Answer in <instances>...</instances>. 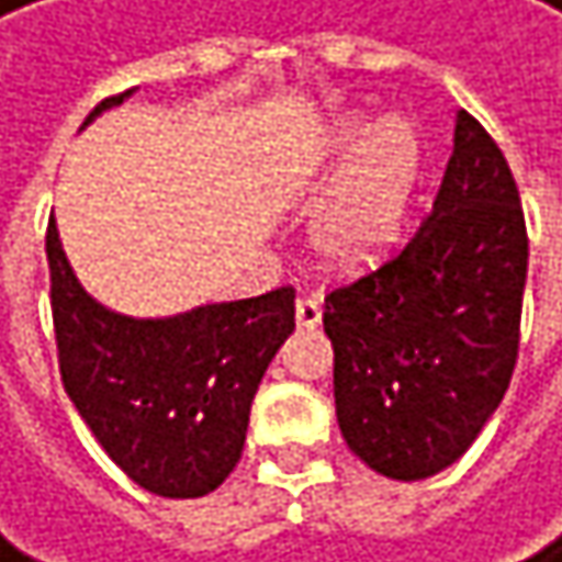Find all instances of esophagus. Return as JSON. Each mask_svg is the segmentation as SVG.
<instances>
[{
    "instance_id": "esophagus-1",
    "label": "esophagus",
    "mask_w": 562,
    "mask_h": 562,
    "mask_svg": "<svg viewBox=\"0 0 562 562\" xmlns=\"http://www.w3.org/2000/svg\"><path fill=\"white\" fill-rule=\"evenodd\" d=\"M294 322H297V328H318L322 325V304L315 297H297Z\"/></svg>"
}]
</instances>
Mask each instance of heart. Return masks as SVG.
Returning <instances> with one entry per match:
<instances>
[{
    "label": "heart",
    "instance_id": "b5f03b06",
    "mask_svg": "<svg viewBox=\"0 0 562 562\" xmlns=\"http://www.w3.org/2000/svg\"><path fill=\"white\" fill-rule=\"evenodd\" d=\"M328 167H345L312 221L328 268H364L395 244L423 173V136L408 116L348 113L325 139Z\"/></svg>",
    "mask_w": 562,
    "mask_h": 562
}]
</instances>
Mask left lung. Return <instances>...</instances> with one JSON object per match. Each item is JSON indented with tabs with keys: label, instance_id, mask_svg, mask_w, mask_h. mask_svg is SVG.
<instances>
[{
	"label": "left lung",
	"instance_id": "8db88e82",
	"mask_svg": "<svg viewBox=\"0 0 562 562\" xmlns=\"http://www.w3.org/2000/svg\"><path fill=\"white\" fill-rule=\"evenodd\" d=\"M526 258L509 164L459 110L432 214L325 297L338 426L364 465L415 483L475 442L513 379Z\"/></svg>",
	"mask_w": 562,
	"mask_h": 562
}]
</instances>
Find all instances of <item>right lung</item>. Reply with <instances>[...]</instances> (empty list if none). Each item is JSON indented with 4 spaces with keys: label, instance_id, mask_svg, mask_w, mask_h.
<instances>
[{
    "label": "right lung",
    "instance_id": "add662e5",
    "mask_svg": "<svg viewBox=\"0 0 562 562\" xmlns=\"http://www.w3.org/2000/svg\"><path fill=\"white\" fill-rule=\"evenodd\" d=\"M130 93L103 100L87 123ZM46 258L63 389L103 452L154 496L214 493L244 452L268 364L294 331V288L173 318H130L79 284L56 221Z\"/></svg>",
    "mask_w": 562,
    "mask_h": 562
}]
</instances>
